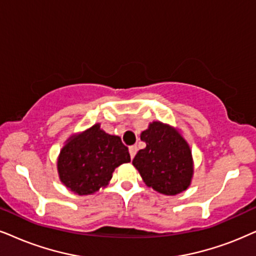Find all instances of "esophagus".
I'll list each match as a JSON object with an SVG mask.
<instances>
[{"mask_svg": "<svg viewBox=\"0 0 256 256\" xmlns=\"http://www.w3.org/2000/svg\"><path fill=\"white\" fill-rule=\"evenodd\" d=\"M137 150H138V148L136 146V145H132V146H130V148H128V151H130L131 158H134L136 156V154H137Z\"/></svg>", "mask_w": 256, "mask_h": 256, "instance_id": "esophagus-1", "label": "esophagus"}]
</instances>
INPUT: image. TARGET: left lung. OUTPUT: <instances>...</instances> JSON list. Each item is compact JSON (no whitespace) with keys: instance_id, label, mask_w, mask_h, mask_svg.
Wrapping results in <instances>:
<instances>
[{"instance_id":"1","label":"left lung","mask_w":256,"mask_h":256,"mask_svg":"<svg viewBox=\"0 0 256 256\" xmlns=\"http://www.w3.org/2000/svg\"><path fill=\"white\" fill-rule=\"evenodd\" d=\"M146 146L137 152L132 164L148 186L168 196L184 192L192 183V150L178 130L152 122L142 132Z\"/></svg>"}]
</instances>
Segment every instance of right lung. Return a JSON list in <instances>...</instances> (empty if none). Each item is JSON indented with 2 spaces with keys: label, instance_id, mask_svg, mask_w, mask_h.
Instances as JSON below:
<instances>
[{
  "label": "right lung",
  "instance_id": "obj_1",
  "mask_svg": "<svg viewBox=\"0 0 256 256\" xmlns=\"http://www.w3.org/2000/svg\"><path fill=\"white\" fill-rule=\"evenodd\" d=\"M130 160L120 137L106 134L96 124L67 139L58 158V172L70 192L90 195L108 186L116 168Z\"/></svg>",
  "mask_w": 256,
  "mask_h": 256
}]
</instances>
